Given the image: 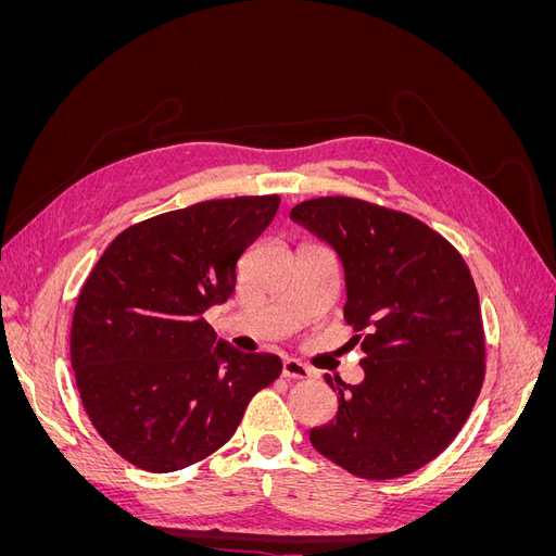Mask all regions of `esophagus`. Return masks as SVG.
<instances>
[{
    "label": "esophagus",
    "instance_id": "obj_1",
    "mask_svg": "<svg viewBox=\"0 0 556 556\" xmlns=\"http://www.w3.org/2000/svg\"><path fill=\"white\" fill-rule=\"evenodd\" d=\"M280 374H282L285 378H299V380H304V378H311V376H313V371H311L308 366H304L299 359H292V357L282 359Z\"/></svg>",
    "mask_w": 556,
    "mask_h": 556
}]
</instances>
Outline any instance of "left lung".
<instances>
[{
  "label": "left lung",
  "mask_w": 556,
  "mask_h": 556,
  "mask_svg": "<svg viewBox=\"0 0 556 556\" xmlns=\"http://www.w3.org/2000/svg\"><path fill=\"white\" fill-rule=\"evenodd\" d=\"M290 217L339 255L350 341L364 352L359 384L325 376L339 413L311 429V443L357 478L408 476L454 441L480 394L476 282L459 252L406 213L319 197Z\"/></svg>",
  "instance_id": "obj_1"
}]
</instances>
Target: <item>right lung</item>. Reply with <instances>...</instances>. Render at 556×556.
I'll return each mask as SVG.
<instances>
[{"label": "right lung", "instance_id": "right-lung-1", "mask_svg": "<svg viewBox=\"0 0 556 556\" xmlns=\"http://www.w3.org/2000/svg\"><path fill=\"white\" fill-rule=\"evenodd\" d=\"M280 199L199 201L131 225L78 294L72 366L99 435L129 464L172 473L223 447L245 406L280 376L268 352H239L204 315L237 288L243 252Z\"/></svg>", "mask_w": 556, "mask_h": 556}]
</instances>
